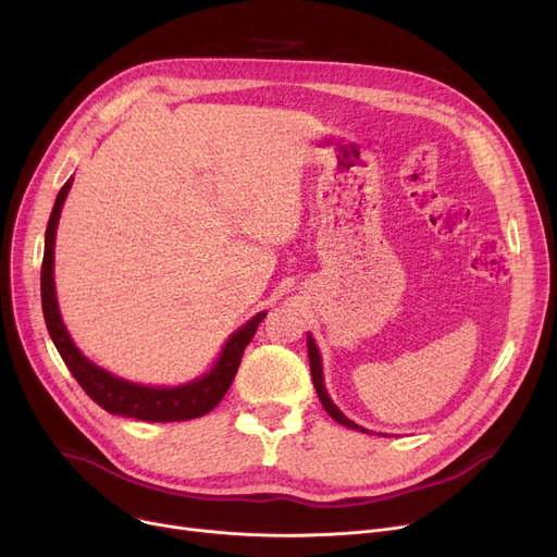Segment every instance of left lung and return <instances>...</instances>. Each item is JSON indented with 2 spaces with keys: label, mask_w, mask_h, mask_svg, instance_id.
<instances>
[{
  "label": "left lung",
  "mask_w": 557,
  "mask_h": 557,
  "mask_svg": "<svg viewBox=\"0 0 557 557\" xmlns=\"http://www.w3.org/2000/svg\"><path fill=\"white\" fill-rule=\"evenodd\" d=\"M307 347H309V366H311L313 386H315V393H318V397H320V404L325 406V411L330 413V418L336 420L338 424L347 426V429H355V431H361V433H370L368 429L355 424L352 420H347V418L338 411V406H336V404L330 399V395H327V388H325V382H323V363H320V352H318V347H315V343H313L311 336H307Z\"/></svg>",
  "instance_id": "8db88e82"
}]
</instances>
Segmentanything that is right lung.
Instances as JSON below:
<instances>
[{"label": "right lung", "mask_w": 557, "mask_h": 557, "mask_svg": "<svg viewBox=\"0 0 557 557\" xmlns=\"http://www.w3.org/2000/svg\"><path fill=\"white\" fill-rule=\"evenodd\" d=\"M72 187V178L58 191L53 210L47 223L45 232V257H42V273H40V290H42V313L45 323L49 330V336L58 349V355L63 357L65 366L74 374L81 388L90 395L92 401H97L103 411L122 418H135L144 422H181V420H194L205 413H210L212 408L225 397L234 374L239 370L242 357L246 345L252 341L257 327L267 311L257 313L250 318L248 323L234 332L219 361L214 368L202 374L200 379L185 386H173V388H151V386H139L131 384L126 379H120L110 374L108 370L95 366L90 359L81 355V349L70 338L61 311H58L55 300V286H53V244H55V225L61 219L63 202L67 198V191Z\"/></svg>", "instance_id": "add662e5"}]
</instances>
